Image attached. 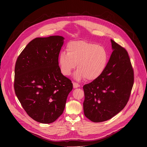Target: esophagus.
<instances>
[{"mask_svg": "<svg viewBox=\"0 0 147 147\" xmlns=\"http://www.w3.org/2000/svg\"><path fill=\"white\" fill-rule=\"evenodd\" d=\"M80 87V84H78V83H77V82H73V88H78V87Z\"/></svg>", "mask_w": 147, "mask_h": 147, "instance_id": "obj_1", "label": "esophagus"}]
</instances>
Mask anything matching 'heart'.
Returning a JSON list of instances; mask_svg holds the SVG:
<instances>
[{
    "label": "heart",
    "instance_id": "1",
    "mask_svg": "<svg viewBox=\"0 0 147 147\" xmlns=\"http://www.w3.org/2000/svg\"><path fill=\"white\" fill-rule=\"evenodd\" d=\"M67 52H61L59 64L62 74L69 76L76 67L74 78L78 81L87 78L90 81L96 80L105 70L109 55L103 47L91 42L80 40L69 42Z\"/></svg>",
    "mask_w": 147,
    "mask_h": 147
}]
</instances>
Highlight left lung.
I'll return each mask as SVG.
<instances>
[{
  "label": "left lung",
  "instance_id": "1",
  "mask_svg": "<svg viewBox=\"0 0 147 147\" xmlns=\"http://www.w3.org/2000/svg\"><path fill=\"white\" fill-rule=\"evenodd\" d=\"M113 52L102 76L83 87L85 116L93 122L111 119L126 105L134 84L127 52L111 39Z\"/></svg>",
  "mask_w": 147,
  "mask_h": 147
}]
</instances>
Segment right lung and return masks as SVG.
Returning a JSON list of instances; mask_svg holds the SVG:
<instances>
[{
	"instance_id": "1",
	"label": "right lung",
	"mask_w": 147,
	"mask_h": 147,
	"mask_svg": "<svg viewBox=\"0 0 147 147\" xmlns=\"http://www.w3.org/2000/svg\"><path fill=\"white\" fill-rule=\"evenodd\" d=\"M64 39L59 35L36 38L16 63V95L28 116L39 123L55 121L63 112L73 89L71 80L61 74L59 66Z\"/></svg>"
}]
</instances>
